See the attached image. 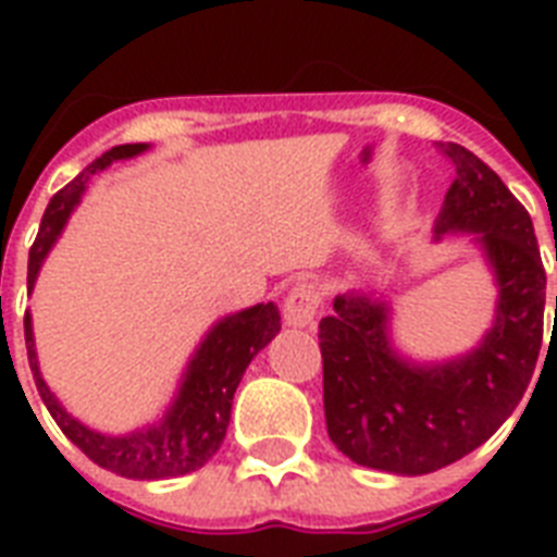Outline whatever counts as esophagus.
<instances>
[{"label":"esophagus","instance_id":"34e87169","mask_svg":"<svg viewBox=\"0 0 557 557\" xmlns=\"http://www.w3.org/2000/svg\"><path fill=\"white\" fill-rule=\"evenodd\" d=\"M318 306H321L318 288L309 286V283H300V286H295L292 292H288L286 304H283V318H286L288 326L304 330V326H309V323L314 321Z\"/></svg>","mask_w":557,"mask_h":557}]
</instances>
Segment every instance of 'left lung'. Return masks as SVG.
Returning a JSON list of instances; mask_svg holds the SVG:
<instances>
[{
  "label": "left lung",
  "instance_id": "left-lung-1",
  "mask_svg": "<svg viewBox=\"0 0 557 557\" xmlns=\"http://www.w3.org/2000/svg\"><path fill=\"white\" fill-rule=\"evenodd\" d=\"M440 150L454 182L436 231H474L500 286L483 344L448 364H407L389 347L384 304L364 295H341L318 326L330 440L389 474H431L480 448L520 405L544 341L546 271L529 210L474 152Z\"/></svg>",
  "mask_w": 557,
  "mask_h": 557
}]
</instances>
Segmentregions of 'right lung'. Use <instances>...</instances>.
<instances>
[{
  "label": "right lung",
  "instance_id": "right-lung-1",
  "mask_svg": "<svg viewBox=\"0 0 557 557\" xmlns=\"http://www.w3.org/2000/svg\"><path fill=\"white\" fill-rule=\"evenodd\" d=\"M147 150V144H121L112 147L100 159H95L81 176L72 178L63 190H57L48 201L39 234L28 251V292L37 280L39 262L54 245L57 234L63 231L65 219L72 208L81 201V193L86 190L89 176L98 170L109 168L117 159H133ZM280 332V312L274 304H260L245 309L239 314H231L219 321L210 335L201 341L196 349L190 367H187L185 384L178 389V398L168 410V416L159 424L147 431L129 433V436H103L89 428H83L77 419L65 413L63 405L57 401L54 393L46 387L39 375L37 352H34V332H30V318L25 314V347H28V364L37 381L39 398L46 401L48 413L54 416L60 431L77 445V448L107 468L112 474L129 476V480H168V476L190 474L201 468L219 450L225 440L227 422H231V401L243 381L245 367L251 358L269 344Z\"/></svg>",
  "mask_w": 557,
  "mask_h": 557
}]
</instances>
